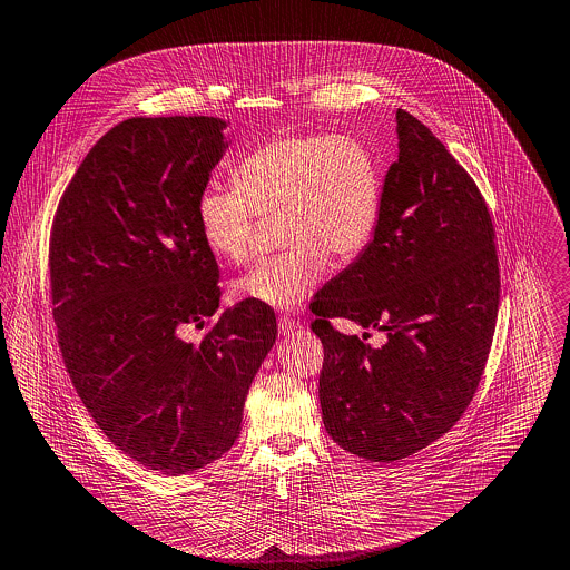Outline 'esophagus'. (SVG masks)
I'll return each mask as SVG.
<instances>
[{
  "label": "esophagus",
  "mask_w": 570,
  "mask_h": 570,
  "mask_svg": "<svg viewBox=\"0 0 570 570\" xmlns=\"http://www.w3.org/2000/svg\"><path fill=\"white\" fill-rule=\"evenodd\" d=\"M299 328V322H295L293 317H279V333L282 335H293Z\"/></svg>",
  "instance_id": "1"
}]
</instances>
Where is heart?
<instances>
[{"instance_id": "1", "label": "heart", "mask_w": 570, "mask_h": 570, "mask_svg": "<svg viewBox=\"0 0 570 570\" xmlns=\"http://www.w3.org/2000/svg\"><path fill=\"white\" fill-rule=\"evenodd\" d=\"M384 213V170L360 137L333 132L282 135L244 155L233 188L208 184L197 195V224L206 246L228 264L253 250L257 217L279 219L286 253L259 262L235 293L288 311L326 279L331 257L357 259Z\"/></svg>"}]
</instances>
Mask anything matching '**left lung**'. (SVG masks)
<instances>
[{
    "label": "left lung",
    "mask_w": 570,
    "mask_h": 570,
    "mask_svg": "<svg viewBox=\"0 0 570 570\" xmlns=\"http://www.w3.org/2000/svg\"><path fill=\"white\" fill-rule=\"evenodd\" d=\"M397 137L371 246L311 304V328L324 344V426L371 462L404 460L464 415L491 353L502 291L493 219L473 177L402 108ZM335 316L384 330L387 344L373 350L340 334Z\"/></svg>",
    "instance_id": "left-lung-1"
}]
</instances>
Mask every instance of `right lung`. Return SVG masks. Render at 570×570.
I'll return each mask as SVG.
<instances>
[{
	"label": "right lung",
	"mask_w": 570,
	"mask_h": 570,
	"mask_svg": "<svg viewBox=\"0 0 570 570\" xmlns=\"http://www.w3.org/2000/svg\"><path fill=\"white\" fill-rule=\"evenodd\" d=\"M217 117H130L66 186L50 228L57 344L101 433L141 466L184 475L239 438L255 373L275 344L262 304L219 308V268L197 195L224 148ZM204 327L199 341L183 337Z\"/></svg>",
	"instance_id": "add662e5"
}]
</instances>
